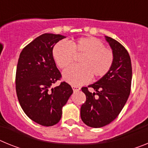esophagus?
<instances>
[{"mask_svg":"<svg viewBox=\"0 0 148 148\" xmlns=\"http://www.w3.org/2000/svg\"><path fill=\"white\" fill-rule=\"evenodd\" d=\"M72 88H73V91H78V90H80V87H78V86H72Z\"/></svg>","mask_w":148,"mask_h":148,"instance_id":"esophagus-1","label":"esophagus"}]
</instances>
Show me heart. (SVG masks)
<instances>
[{"label": "heart", "mask_w": 148, "mask_h": 148, "mask_svg": "<svg viewBox=\"0 0 148 148\" xmlns=\"http://www.w3.org/2000/svg\"><path fill=\"white\" fill-rule=\"evenodd\" d=\"M53 56L60 69L67 67L75 56H81L78 65L70 66L63 73L64 80L74 86L85 83L90 78H103L109 73L114 61L113 51L94 37L80 38L70 44L60 41L53 48Z\"/></svg>", "instance_id": "obj_1"}]
</instances>
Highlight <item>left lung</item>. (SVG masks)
<instances>
[{
  "instance_id": "left-lung-1",
  "label": "left lung",
  "mask_w": 148,
  "mask_h": 148,
  "mask_svg": "<svg viewBox=\"0 0 148 148\" xmlns=\"http://www.w3.org/2000/svg\"><path fill=\"white\" fill-rule=\"evenodd\" d=\"M114 54V61L109 73L97 82L90 84L96 90L90 93L88 87L82 88L86 101L81 107V118L91 127L109 125L119 116L130 95L132 66L129 53L119 41L106 37Z\"/></svg>"
}]
</instances>
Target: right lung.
I'll use <instances>...</instances> for the list:
<instances>
[{"label": "right lung", "instance_id": "obj_1", "mask_svg": "<svg viewBox=\"0 0 148 148\" xmlns=\"http://www.w3.org/2000/svg\"><path fill=\"white\" fill-rule=\"evenodd\" d=\"M64 38L43 34L27 44L18 58L15 75L18 101L29 118L43 126H53L60 121L62 107L73 93L71 86L65 82L52 88L61 79L53 49Z\"/></svg>", "mask_w": 148, "mask_h": 148}]
</instances>
